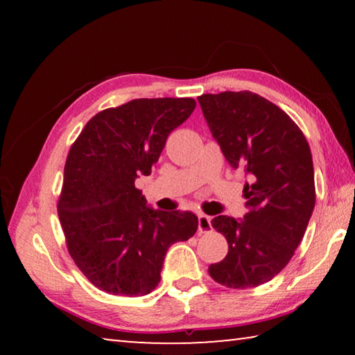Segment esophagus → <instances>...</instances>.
Returning <instances> with one entry per match:
<instances>
[{
	"instance_id": "34e87169",
	"label": "esophagus",
	"mask_w": 355,
	"mask_h": 355,
	"mask_svg": "<svg viewBox=\"0 0 355 355\" xmlns=\"http://www.w3.org/2000/svg\"><path fill=\"white\" fill-rule=\"evenodd\" d=\"M213 230L211 225V218L207 214H199V232L200 233H208Z\"/></svg>"
}]
</instances>
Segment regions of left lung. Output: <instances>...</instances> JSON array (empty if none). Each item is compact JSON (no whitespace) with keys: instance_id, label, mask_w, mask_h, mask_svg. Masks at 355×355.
I'll return each mask as SVG.
<instances>
[{"instance_id":"8db88e82","label":"left lung","mask_w":355,"mask_h":355,"mask_svg":"<svg viewBox=\"0 0 355 355\" xmlns=\"http://www.w3.org/2000/svg\"><path fill=\"white\" fill-rule=\"evenodd\" d=\"M209 131L233 169H243L248 213L216 216L211 225L228 243L224 260L209 264L218 284L244 290L274 279L294 255L315 208L309 142L285 111L258 94L197 97Z\"/></svg>"}]
</instances>
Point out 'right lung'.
I'll list each match as a JSON object with an SVG mask.
<instances>
[{"label": "right lung", "mask_w": 355, "mask_h": 355, "mask_svg": "<svg viewBox=\"0 0 355 355\" xmlns=\"http://www.w3.org/2000/svg\"><path fill=\"white\" fill-rule=\"evenodd\" d=\"M194 107V98L131 100L95 114L70 147L58 214L70 257L101 291L148 294L167 249L197 232L196 214L150 208L135 186Z\"/></svg>", "instance_id": "add662e5"}]
</instances>
